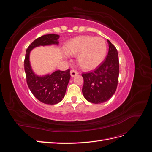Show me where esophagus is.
<instances>
[{"label":"esophagus","mask_w":152,"mask_h":152,"mask_svg":"<svg viewBox=\"0 0 152 152\" xmlns=\"http://www.w3.org/2000/svg\"><path fill=\"white\" fill-rule=\"evenodd\" d=\"M77 74H78V72H77L76 70H72L70 71V75H71V76H72V77L75 76V75H77Z\"/></svg>","instance_id":"34e87169"}]
</instances>
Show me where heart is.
Instances as JSON below:
<instances>
[{
	"instance_id": "heart-1",
	"label": "heart",
	"mask_w": 152,
	"mask_h": 152,
	"mask_svg": "<svg viewBox=\"0 0 152 152\" xmlns=\"http://www.w3.org/2000/svg\"><path fill=\"white\" fill-rule=\"evenodd\" d=\"M65 52L70 56L77 55V61L80 68L91 70L103 62L107 53V45L101 37L81 35L66 42Z\"/></svg>"
}]
</instances>
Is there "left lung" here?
<instances>
[{
  "label": "left lung",
  "instance_id": "obj_1",
  "mask_svg": "<svg viewBox=\"0 0 152 152\" xmlns=\"http://www.w3.org/2000/svg\"><path fill=\"white\" fill-rule=\"evenodd\" d=\"M108 53L106 59L93 72L82 73V93L88 102L99 104L107 102L117 89L119 61L116 48L108 40Z\"/></svg>",
  "mask_w": 152,
  "mask_h": 152
}]
</instances>
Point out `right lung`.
<instances>
[{
	"instance_id": "obj_1",
	"label": "right lung",
	"mask_w": 152,
	"mask_h": 152,
	"mask_svg": "<svg viewBox=\"0 0 152 152\" xmlns=\"http://www.w3.org/2000/svg\"><path fill=\"white\" fill-rule=\"evenodd\" d=\"M59 36L48 34L35 39L27 48L24 61L26 82L31 93L43 103L55 104L60 102L65 96L66 87L70 79V69L66 71L57 70L44 76L35 75L30 66V53L40 45L58 44Z\"/></svg>"
}]
</instances>
